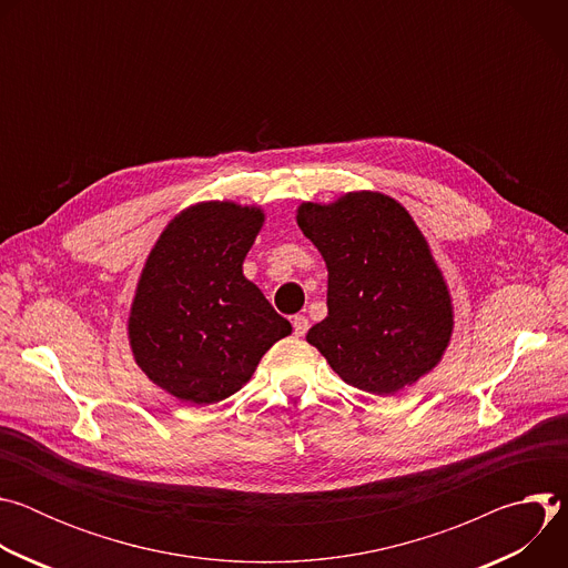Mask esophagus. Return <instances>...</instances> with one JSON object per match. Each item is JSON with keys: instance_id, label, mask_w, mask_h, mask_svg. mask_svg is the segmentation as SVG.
Listing matches in <instances>:
<instances>
[{"instance_id": "34e87169", "label": "esophagus", "mask_w": 568, "mask_h": 568, "mask_svg": "<svg viewBox=\"0 0 568 568\" xmlns=\"http://www.w3.org/2000/svg\"><path fill=\"white\" fill-rule=\"evenodd\" d=\"M292 326H294V335H296V337H303V335L307 333V328H310V321H307V316H303V314H294V316H292Z\"/></svg>"}]
</instances>
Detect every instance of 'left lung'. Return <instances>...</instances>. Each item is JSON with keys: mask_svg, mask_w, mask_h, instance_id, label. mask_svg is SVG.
<instances>
[{"mask_svg": "<svg viewBox=\"0 0 568 568\" xmlns=\"http://www.w3.org/2000/svg\"><path fill=\"white\" fill-rule=\"evenodd\" d=\"M296 224L328 267V316L307 331L351 386L395 395L434 371L454 335V305L409 211L379 191L301 202Z\"/></svg>", "mask_w": 568, "mask_h": 568, "instance_id": "8db88e82", "label": "left lung"}]
</instances>
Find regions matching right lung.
<instances>
[{"mask_svg":"<svg viewBox=\"0 0 568 568\" xmlns=\"http://www.w3.org/2000/svg\"><path fill=\"white\" fill-rule=\"evenodd\" d=\"M265 224L258 204L197 202L152 245L128 316L145 377L186 404L220 402L245 386L292 326L242 274Z\"/></svg>","mask_w":568,"mask_h":568,"instance_id":"right-lung-1","label":"right lung"}]
</instances>
